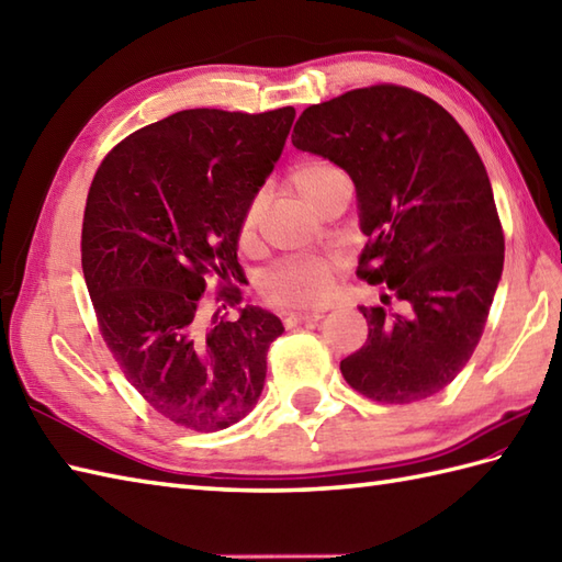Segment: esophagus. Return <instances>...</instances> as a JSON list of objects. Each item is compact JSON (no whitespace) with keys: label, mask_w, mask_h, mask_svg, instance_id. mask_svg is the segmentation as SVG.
<instances>
[{"label":"esophagus","mask_w":562,"mask_h":562,"mask_svg":"<svg viewBox=\"0 0 562 562\" xmlns=\"http://www.w3.org/2000/svg\"><path fill=\"white\" fill-rule=\"evenodd\" d=\"M318 318H324V314L321 312H294V314H284L282 324L288 328H294L300 324H312V321H318Z\"/></svg>","instance_id":"1"}]
</instances>
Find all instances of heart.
I'll return each mask as SVG.
<instances>
[{
    "mask_svg": "<svg viewBox=\"0 0 562 562\" xmlns=\"http://www.w3.org/2000/svg\"><path fill=\"white\" fill-rule=\"evenodd\" d=\"M290 186L308 207L318 210L333 193L342 188H350V178L340 166L328 159L308 157L300 161L290 171ZM262 214V195L256 193L248 200V205L238 222V244L250 248L256 244L258 222ZM333 274L336 262L321 256H296L272 266L260 278V296L274 308H312L328 300L333 290Z\"/></svg>",
    "mask_w": 562,
    "mask_h": 562,
    "instance_id": "b5f03b06",
    "label": "heart"
}]
</instances>
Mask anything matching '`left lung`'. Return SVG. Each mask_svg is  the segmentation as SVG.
<instances>
[{
    "label": "left lung",
    "mask_w": 562,
    "mask_h": 562,
    "mask_svg": "<svg viewBox=\"0 0 562 562\" xmlns=\"http://www.w3.org/2000/svg\"><path fill=\"white\" fill-rule=\"evenodd\" d=\"M292 145L350 173L369 241L357 274L369 336L340 372L405 405L449 386L479 345L505 262L491 178L463 127L425 93L374 83L308 105Z\"/></svg>",
    "instance_id": "8db88e82"
}]
</instances>
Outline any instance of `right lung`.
<instances>
[{
    "mask_svg": "<svg viewBox=\"0 0 562 562\" xmlns=\"http://www.w3.org/2000/svg\"><path fill=\"white\" fill-rule=\"evenodd\" d=\"M294 109L178 111L115 145L93 176L81 270L125 379L178 427L217 432L254 411L280 318L202 314L207 280L238 274V222L266 183ZM238 304V302H236Z\"/></svg>",
    "mask_w": 562,
    "mask_h": 562,
    "instance_id": "1",
    "label": "right lung"
}]
</instances>
